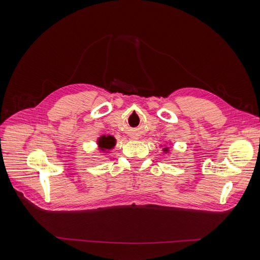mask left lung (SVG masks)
Here are the masks:
<instances>
[{
  "mask_svg": "<svg viewBox=\"0 0 260 260\" xmlns=\"http://www.w3.org/2000/svg\"><path fill=\"white\" fill-rule=\"evenodd\" d=\"M160 147H162V145H160ZM162 152H164L165 154H168V153H169V145H164Z\"/></svg>",
  "mask_w": 260,
  "mask_h": 260,
  "instance_id": "1",
  "label": "left lung"
}]
</instances>
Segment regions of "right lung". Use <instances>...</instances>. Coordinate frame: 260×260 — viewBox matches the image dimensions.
I'll list each match as a JSON object with an SVG mask.
<instances>
[{"label":"right lung","mask_w":260,"mask_h":260,"mask_svg":"<svg viewBox=\"0 0 260 260\" xmlns=\"http://www.w3.org/2000/svg\"><path fill=\"white\" fill-rule=\"evenodd\" d=\"M96 144L99 147V151L103 153H111V149H113L116 145V139L113 136H101Z\"/></svg>","instance_id":"obj_1"}]
</instances>
